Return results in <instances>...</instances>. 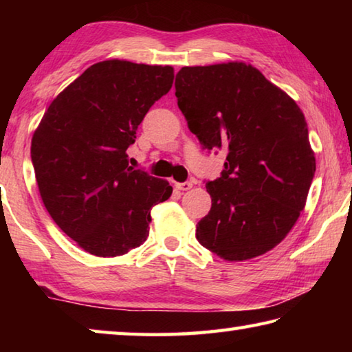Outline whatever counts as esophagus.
I'll use <instances>...</instances> for the list:
<instances>
[{
  "label": "esophagus",
  "instance_id": "34e87169",
  "mask_svg": "<svg viewBox=\"0 0 352 352\" xmlns=\"http://www.w3.org/2000/svg\"><path fill=\"white\" fill-rule=\"evenodd\" d=\"M175 188L178 190H189L192 188V182H184V183H175Z\"/></svg>",
  "mask_w": 352,
  "mask_h": 352
}]
</instances>
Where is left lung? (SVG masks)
Instances as JSON below:
<instances>
[{
    "label": "left lung",
    "mask_w": 352,
    "mask_h": 352,
    "mask_svg": "<svg viewBox=\"0 0 352 352\" xmlns=\"http://www.w3.org/2000/svg\"><path fill=\"white\" fill-rule=\"evenodd\" d=\"M175 96L200 144L226 153L222 174L206 183L212 205L197 241L225 261L270 252L305 210L315 174L301 109L243 62L183 67Z\"/></svg>",
    "instance_id": "left-lung-1"
}]
</instances>
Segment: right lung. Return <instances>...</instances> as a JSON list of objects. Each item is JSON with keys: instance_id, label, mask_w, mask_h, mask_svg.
Returning a JSON list of instances; mask_svg holds the SVG:
<instances>
[{"instance_id": "1", "label": "right lung", "mask_w": 352, "mask_h": 352, "mask_svg": "<svg viewBox=\"0 0 352 352\" xmlns=\"http://www.w3.org/2000/svg\"><path fill=\"white\" fill-rule=\"evenodd\" d=\"M174 68L127 60L91 65L47 107L31 158L43 205L77 245L99 258L140 247L168 180L133 170L127 148L148 109L170 90Z\"/></svg>"}]
</instances>
